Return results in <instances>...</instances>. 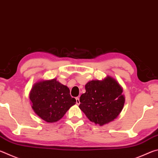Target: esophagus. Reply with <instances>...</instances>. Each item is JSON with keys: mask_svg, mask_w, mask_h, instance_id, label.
Instances as JSON below:
<instances>
[{"mask_svg": "<svg viewBox=\"0 0 158 158\" xmlns=\"http://www.w3.org/2000/svg\"><path fill=\"white\" fill-rule=\"evenodd\" d=\"M76 103H77V105H78L80 104V101H79V98H76Z\"/></svg>", "mask_w": 158, "mask_h": 158, "instance_id": "34e87169", "label": "esophagus"}]
</instances>
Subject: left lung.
Returning <instances> with one entry per match:
<instances>
[{
	"instance_id": "8db88e82",
	"label": "left lung",
	"mask_w": 158,
	"mask_h": 158,
	"mask_svg": "<svg viewBox=\"0 0 158 158\" xmlns=\"http://www.w3.org/2000/svg\"><path fill=\"white\" fill-rule=\"evenodd\" d=\"M85 93L80 97L79 107L90 121L100 126L113 121L125 104L123 88L116 79L107 76L92 80L85 85Z\"/></svg>"
}]
</instances>
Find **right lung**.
<instances>
[{
    "label": "right lung",
    "mask_w": 158,
    "mask_h": 158,
    "mask_svg": "<svg viewBox=\"0 0 158 158\" xmlns=\"http://www.w3.org/2000/svg\"><path fill=\"white\" fill-rule=\"evenodd\" d=\"M29 99L35 113L47 123L59 121L76 104L75 99L69 94L68 87L56 79L36 82L29 93Z\"/></svg>",
    "instance_id": "1"
}]
</instances>
